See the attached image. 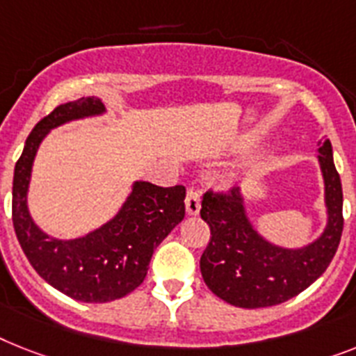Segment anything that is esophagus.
Here are the masks:
<instances>
[{
  "label": "esophagus",
  "mask_w": 356,
  "mask_h": 356,
  "mask_svg": "<svg viewBox=\"0 0 356 356\" xmlns=\"http://www.w3.org/2000/svg\"><path fill=\"white\" fill-rule=\"evenodd\" d=\"M202 209V204H200V193L195 189L187 191V196H185V213L189 216H196Z\"/></svg>",
  "instance_id": "esophagus-1"
}]
</instances>
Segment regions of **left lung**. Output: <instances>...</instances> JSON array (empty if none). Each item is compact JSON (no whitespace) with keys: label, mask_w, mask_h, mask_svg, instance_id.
<instances>
[{"label":"left lung","mask_w":356,"mask_h":356,"mask_svg":"<svg viewBox=\"0 0 356 356\" xmlns=\"http://www.w3.org/2000/svg\"><path fill=\"white\" fill-rule=\"evenodd\" d=\"M324 180L325 225L316 238L300 248H286L264 236L248 211L245 195H207L202 218L211 227V242L200 258V271L214 295L245 309L269 307L289 300L327 269L342 236V184L333 161V147L325 140L316 149Z\"/></svg>","instance_id":"8db88e82"}]
</instances>
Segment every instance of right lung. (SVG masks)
<instances>
[{
	"instance_id": "obj_1",
	"label": "right lung",
	"mask_w": 356,
	"mask_h": 356,
	"mask_svg": "<svg viewBox=\"0 0 356 356\" xmlns=\"http://www.w3.org/2000/svg\"><path fill=\"white\" fill-rule=\"evenodd\" d=\"M96 96L61 104L26 138L13 184V222L25 257L47 284L87 304L118 300L136 289L152 252L185 216V189L132 181L127 198L113 218L83 236L58 238L45 233L29 209L32 167L49 132L78 120L105 116Z\"/></svg>"
}]
</instances>
